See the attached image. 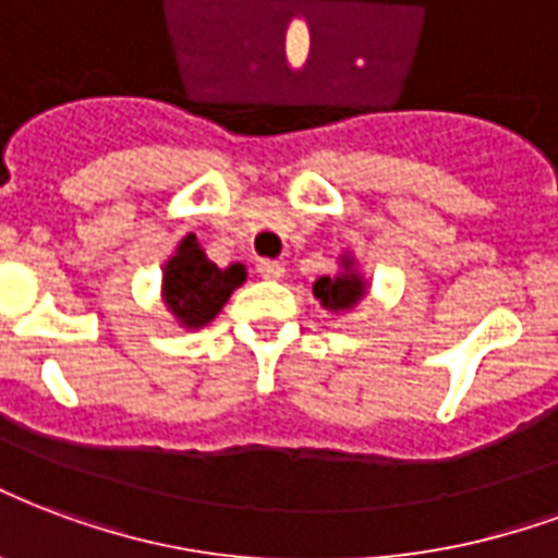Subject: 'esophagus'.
<instances>
[{
  "label": "esophagus",
  "mask_w": 558,
  "mask_h": 558,
  "mask_svg": "<svg viewBox=\"0 0 558 558\" xmlns=\"http://www.w3.org/2000/svg\"><path fill=\"white\" fill-rule=\"evenodd\" d=\"M257 271H259V278L280 280L283 278V263H278V259H259Z\"/></svg>",
  "instance_id": "esophagus-1"
}]
</instances>
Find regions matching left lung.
<instances>
[{"label":"left lung","instance_id":"1","mask_svg":"<svg viewBox=\"0 0 558 558\" xmlns=\"http://www.w3.org/2000/svg\"><path fill=\"white\" fill-rule=\"evenodd\" d=\"M313 295L322 301V307L328 311H349L366 295V283L354 271L352 259H342V271L337 278H319L313 283Z\"/></svg>","mask_w":558,"mask_h":558}]
</instances>
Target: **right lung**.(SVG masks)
<instances>
[{
    "label": "right lung",
    "mask_w": 558,
    "mask_h": 558,
    "mask_svg": "<svg viewBox=\"0 0 558 558\" xmlns=\"http://www.w3.org/2000/svg\"><path fill=\"white\" fill-rule=\"evenodd\" d=\"M242 283V263L218 268L213 259H206L195 236H185L174 257L165 263L162 299L183 328H204L206 322L216 319L218 311Z\"/></svg>",
    "instance_id": "1"
}]
</instances>
